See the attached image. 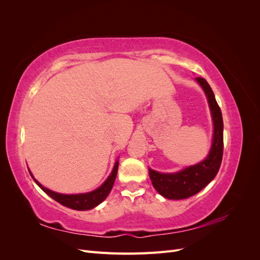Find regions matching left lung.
I'll list each match as a JSON object with an SVG mask.
<instances>
[{
  "label": "left lung",
  "instance_id": "left-lung-1",
  "mask_svg": "<svg viewBox=\"0 0 260 260\" xmlns=\"http://www.w3.org/2000/svg\"><path fill=\"white\" fill-rule=\"evenodd\" d=\"M195 80L205 92L214 123L211 147L205 159L172 174H162L148 168L149 179L155 190L168 200H184L198 194L216 177L222 160L223 121L221 111L208 82L203 78H195Z\"/></svg>",
  "mask_w": 260,
  "mask_h": 260
}]
</instances>
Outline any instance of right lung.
<instances>
[{"label":"right lung","instance_id":"obj_1","mask_svg":"<svg viewBox=\"0 0 260 260\" xmlns=\"http://www.w3.org/2000/svg\"><path fill=\"white\" fill-rule=\"evenodd\" d=\"M118 165H119V161L117 159L111 175L108 176V178L105 180V182L101 186H99L96 190L88 192V193H81V194H60L57 192L51 191L39 182V181L32 176V174H31L30 170L29 172H30V176L35 180V182L39 185V187H40L41 190L49 196H51L53 200L61 204L62 206H66L68 208H72L75 210H89L100 205V204L107 198L109 192L112 191L115 179L117 176Z\"/></svg>","mask_w":260,"mask_h":260}]
</instances>
